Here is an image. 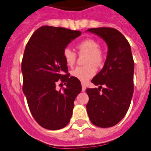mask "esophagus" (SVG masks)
<instances>
[{
	"instance_id": "34e87169",
	"label": "esophagus",
	"mask_w": 151,
	"mask_h": 151,
	"mask_svg": "<svg viewBox=\"0 0 151 151\" xmlns=\"http://www.w3.org/2000/svg\"><path fill=\"white\" fill-rule=\"evenodd\" d=\"M81 86H82V91L84 92V91H86V86H85V84H84V83H82Z\"/></svg>"
}]
</instances>
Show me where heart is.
<instances>
[{"mask_svg":"<svg viewBox=\"0 0 151 151\" xmlns=\"http://www.w3.org/2000/svg\"><path fill=\"white\" fill-rule=\"evenodd\" d=\"M79 54H86L84 67H78L71 72V75L82 82H86L96 73L95 66L101 65L104 60L103 53L100 50V45L96 40L92 39H87L77 45ZM63 56L66 64L72 67L76 62L77 55L73 50L69 48L64 49Z\"/></svg>","mask_w":151,"mask_h":151,"instance_id":"1","label":"heart"}]
</instances>
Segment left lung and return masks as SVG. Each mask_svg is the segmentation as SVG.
Segmentation results:
<instances>
[{"instance_id": "1", "label": "left lung", "mask_w": 151, "mask_h": 151, "mask_svg": "<svg viewBox=\"0 0 151 151\" xmlns=\"http://www.w3.org/2000/svg\"><path fill=\"white\" fill-rule=\"evenodd\" d=\"M86 32L101 38L108 46L103 68L91 82L99 88H88L87 111L91 122L101 128L113 127L128 111L133 94V61L130 45L122 33L112 28ZM105 86L100 93L102 85Z\"/></svg>"}]
</instances>
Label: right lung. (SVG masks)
<instances>
[{
  "label": "right lung",
  "mask_w": 151,
  "mask_h": 151,
  "mask_svg": "<svg viewBox=\"0 0 151 151\" xmlns=\"http://www.w3.org/2000/svg\"><path fill=\"white\" fill-rule=\"evenodd\" d=\"M81 34L45 25L33 33L25 46L22 62L23 92L33 118L47 129H60L69 123L73 101L81 91V81L67 73L63 56L67 45ZM60 79L67 88L56 91Z\"/></svg>",
  "instance_id": "1"
}]
</instances>
